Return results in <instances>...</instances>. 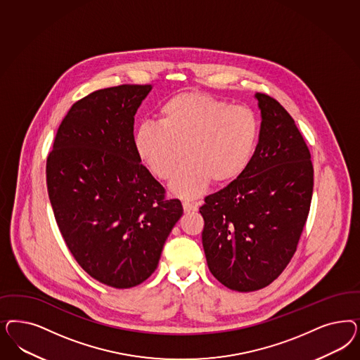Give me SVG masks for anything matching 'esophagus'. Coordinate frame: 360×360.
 Returning a JSON list of instances; mask_svg holds the SVG:
<instances>
[{
    "instance_id": "obj_1",
    "label": "esophagus",
    "mask_w": 360,
    "mask_h": 360,
    "mask_svg": "<svg viewBox=\"0 0 360 360\" xmlns=\"http://www.w3.org/2000/svg\"><path fill=\"white\" fill-rule=\"evenodd\" d=\"M183 208H184V212H195V210H198V205L192 204L189 201H184L183 202Z\"/></svg>"
}]
</instances>
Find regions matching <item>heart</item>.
<instances>
[{
	"label": "heart",
	"instance_id": "obj_1",
	"mask_svg": "<svg viewBox=\"0 0 360 360\" xmlns=\"http://www.w3.org/2000/svg\"><path fill=\"white\" fill-rule=\"evenodd\" d=\"M160 123L143 122L135 132L140 160L171 181L180 198H198L209 181L222 186L244 174L255 153L259 123L255 111L204 93L177 94L160 108Z\"/></svg>",
	"mask_w": 360,
	"mask_h": 360
}]
</instances>
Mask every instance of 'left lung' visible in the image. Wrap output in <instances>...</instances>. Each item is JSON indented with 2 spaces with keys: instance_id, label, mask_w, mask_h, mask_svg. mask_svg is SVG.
Masks as SVG:
<instances>
[{
  "instance_id": "1",
  "label": "left lung",
  "mask_w": 360,
  "mask_h": 360,
  "mask_svg": "<svg viewBox=\"0 0 360 360\" xmlns=\"http://www.w3.org/2000/svg\"><path fill=\"white\" fill-rule=\"evenodd\" d=\"M261 129L244 174L200 207L210 273L231 290L266 288L297 250L313 198L311 155L290 114L255 94Z\"/></svg>"
}]
</instances>
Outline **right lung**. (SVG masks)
I'll return each instance as SVG.
<instances>
[{
	"instance_id": "obj_1",
	"label": "right lung",
	"mask_w": 360,
	"mask_h": 360,
	"mask_svg": "<svg viewBox=\"0 0 360 360\" xmlns=\"http://www.w3.org/2000/svg\"><path fill=\"white\" fill-rule=\"evenodd\" d=\"M151 89L122 84L82 98L47 156V192L65 243L87 274L115 289L151 276L183 214L135 150L134 116Z\"/></svg>"
}]
</instances>
